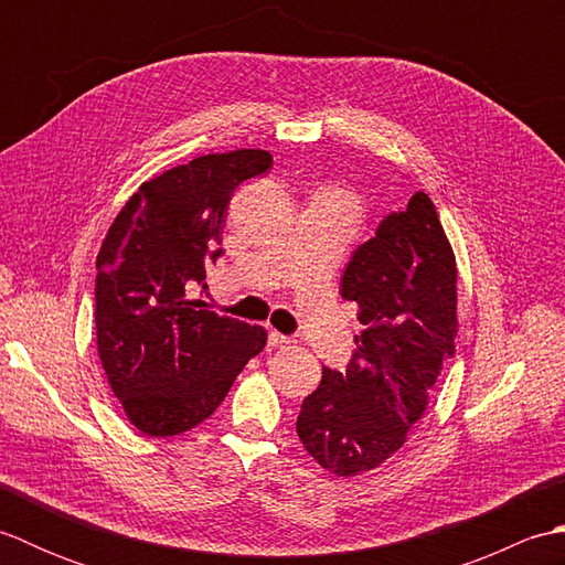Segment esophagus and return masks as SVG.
<instances>
[{
    "instance_id": "esophagus-1",
    "label": "esophagus",
    "mask_w": 565,
    "mask_h": 565,
    "mask_svg": "<svg viewBox=\"0 0 565 565\" xmlns=\"http://www.w3.org/2000/svg\"><path fill=\"white\" fill-rule=\"evenodd\" d=\"M289 342H291V338H286V334L276 332V330L269 332V347H284V344H289Z\"/></svg>"
}]
</instances>
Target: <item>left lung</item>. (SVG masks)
<instances>
[{
	"mask_svg": "<svg viewBox=\"0 0 565 565\" xmlns=\"http://www.w3.org/2000/svg\"><path fill=\"white\" fill-rule=\"evenodd\" d=\"M456 257L425 194L391 213L359 245L342 276V298L359 306L356 350L344 374L322 369L296 431L334 476L374 471L425 415L441 366L454 356Z\"/></svg>",
	"mask_w": 565,
	"mask_h": 565,
	"instance_id": "left-lung-1",
	"label": "left lung"
}]
</instances>
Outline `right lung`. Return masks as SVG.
Instances as JSON below:
<instances>
[{
  "mask_svg": "<svg viewBox=\"0 0 565 565\" xmlns=\"http://www.w3.org/2000/svg\"><path fill=\"white\" fill-rule=\"evenodd\" d=\"M267 150L203 154L142 182L97 255V350L128 423L174 437L211 417L267 330L189 298L221 257L233 191L267 172Z\"/></svg>",
  "mask_w": 565,
  "mask_h": 565,
  "instance_id": "obj_1",
  "label": "right lung"
}]
</instances>
